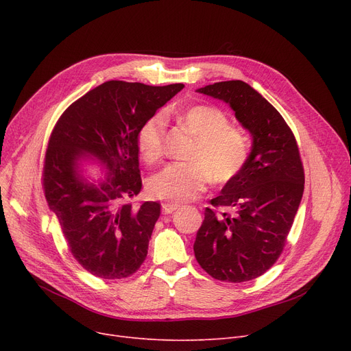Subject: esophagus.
<instances>
[{
	"label": "esophagus",
	"mask_w": 351,
	"mask_h": 351,
	"mask_svg": "<svg viewBox=\"0 0 351 351\" xmlns=\"http://www.w3.org/2000/svg\"><path fill=\"white\" fill-rule=\"evenodd\" d=\"M180 206L176 205V204H163L162 205V212L165 215H169V213H173L175 210H178Z\"/></svg>",
	"instance_id": "1"
}]
</instances>
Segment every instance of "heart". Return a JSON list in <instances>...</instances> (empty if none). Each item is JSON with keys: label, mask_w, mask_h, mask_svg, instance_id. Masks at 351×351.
I'll use <instances>...</instances> for the list:
<instances>
[{"label": "heart", "mask_w": 351, "mask_h": 351, "mask_svg": "<svg viewBox=\"0 0 351 351\" xmlns=\"http://www.w3.org/2000/svg\"><path fill=\"white\" fill-rule=\"evenodd\" d=\"M179 117L197 136L191 154L192 162H175L154 175L149 191L155 197L188 202L205 192L209 182L226 185L234 180L249 160L250 146L242 131L229 126L222 109L199 104L183 108ZM166 118L156 112L139 126L136 143L142 159L158 162L165 152Z\"/></svg>", "instance_id": "1"}]
</instances>
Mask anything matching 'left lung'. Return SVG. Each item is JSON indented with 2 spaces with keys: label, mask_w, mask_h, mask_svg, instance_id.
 <instances>
[{
  "label": "left lung",
  "mask_w": 351,
  "mask_h": 351,
  "mask_svg": "<svg viewBox=\"0 0 351 351\" xmlns=\"http://www.w3.org/2000/svg\"><path fill=\"white\" fill-rule=\"evenodd\" d=\"M228 102L253 136L245 169L206 208L193 252L213 279L242 283L259 278L279 259L304 191V169L290 126L271 104L243 81L197 89Z\"/></svg>",
  "instance_id": "8db88e82"
}]
</instances>
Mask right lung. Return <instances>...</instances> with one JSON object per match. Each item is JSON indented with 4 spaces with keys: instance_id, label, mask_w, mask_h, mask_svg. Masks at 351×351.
I'll return each instance as SVG.
<instances>
[{
    "instance_id": "add662e5",
    "label": "right lung",
    "mask_w": 351,
    "mask_h": 351,
    "mask_svg": "<svg viewBox=\"0 0 351 351\" xmlns=\"http://www.w3.org/2000/svg\"><path fill=\"white\" fill-rule=\"evenodd\" d=\"M185 86L108 81L72 102L55 123L44 158L43 189L77 262L99 279L135 274L160 216L158 202L135 204L142 189L136 136L146 118ZM88 153L110 175L99 187L76 173Z\"/></svg>"
}]
</instances>
